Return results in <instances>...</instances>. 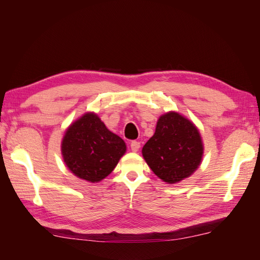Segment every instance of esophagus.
Instances as JSON below:
<instances>
[{"instance_id":"1","label":"esophagus","mask_w":260,"mask_h":260,"mask_svg":"<svg viewBox=\"0 0 260 260\" xmlns=\"http://www.w3.org/2000/svg\"><path fill=\"white\" fill-rule=\"evenodd\" d=\"M139 147H141V143L137 142V141H133L131 143V148L133 151H137L139 149Z\"/></svg>"}]
</instances>
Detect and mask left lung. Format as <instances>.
Returning <instances> with one entry per match:
<instances>
[{
	"label": "left lung",
	"instance_id": "1",
	"mask_svg": "<svg viewBox=\"0 0 260 260\" xmlns=\"http://www.w3.org/2000/svg\"><path fill=\"white\" fill-rule=\"evenodd\" d=\"M202 154L199 131L176 112L160 116L154 136L143 147V156L150 169L168 183L179 182L193 174Z\"/></svg>",
	"mask_w": 260,
	"mask_h": 260
}]
</instances>
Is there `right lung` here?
<instances>
[{
    "label": "right lung",
    "mask_w": 260,
    "mask_h": 260,
    "mask_svg": "<svg viewBox=\"0 0 260 260\" xmlns=\"http://www.w3.org/2000/svg\"><path fill=\"white\" fill-rule=\"evenodd\" d=\"M66 165L77 177L101 181L126 151L121 137L110 132L93 113H86L66 132L61 145Z\"/></svg>",
    "instance_id": "1"
}]
</instances>
